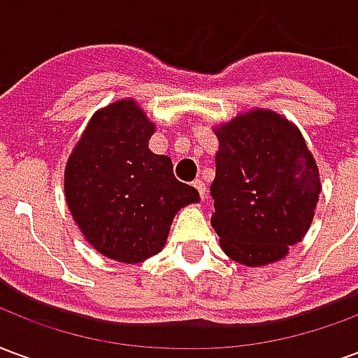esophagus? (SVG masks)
<instances>
[{"instance_id":"obj_1","label":"esophagus","mask_w":358,"mask_h":358,"mask_svg":"<svg viewBox=\"0 0 358 358\" xmlns=\"http://www.w3.org/2000/svg\"><path fill=\"white\" fill-rule=\"evenodd\" d=\"M194 187L199 192V195H201V199H203V197H205V189H207V187H205V182H203L201 178H197L194 182Z\"/></svg>"}]
</instances>
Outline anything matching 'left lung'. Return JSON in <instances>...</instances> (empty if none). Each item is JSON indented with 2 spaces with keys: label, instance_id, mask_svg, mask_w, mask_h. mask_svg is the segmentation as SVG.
Masks as SVG:
<instances>
[{
  "label": "left lung",
  "instance_id": "left-lung-1",
  "mask_svg": "<svg viewBox=\"0 0 358 358\" xmlns=\"http://www.w3.org/2000/svg\"><path fill=\"white\" fill-rule=\"evenodd\" d=\"M217 174L210 184V224L226 255L264 266L305 238L322 189L299 128L270 109L240 113L213 128Z\"/></svg>",
  "mask_w": 358,
  "mask_h": 358
}]
</instances>
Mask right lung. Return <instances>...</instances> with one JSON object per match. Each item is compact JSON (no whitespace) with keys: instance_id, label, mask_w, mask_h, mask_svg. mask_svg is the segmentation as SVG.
<instances>
[{"instance_id":"add662e5","label":"right lung","mask_w":358,"mask_h":358,"mask_svg":"<svg viewBox=\"0 0 358 358\" xmlns=\"http://www.w3.org/2000/svg\"><path fill=\"white\" fill-rule=\"evenodd\" d=\"M155 124L130 97L95 110L65 166V199L84 240L107 259L136 264L166 243L176 213L199 201L149 149Z\"/></svg>"}]
</instances>
